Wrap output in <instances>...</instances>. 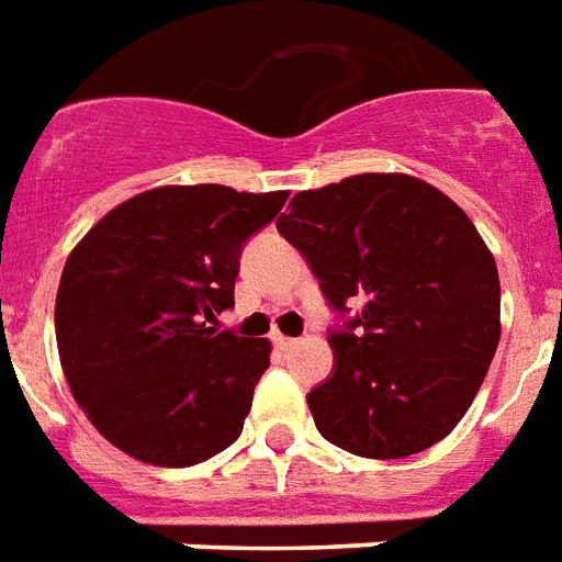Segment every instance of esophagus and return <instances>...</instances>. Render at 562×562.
Segmentation results:
<instances>
[{
	"mask_svg": "<svg viewBox=\"0 0 562 562\" xmlns=\"http://www.w3.org/2000/svg\"><path fill=\"white\" fill-rule=\"evenodd\" d=\"M297 345V338H289V336H273V348L277 350H291Z\"/></svg>",
	"mask_w": 562,
	"mask_h": 562,
	"instance_id": "1",
	"label": "esophagus"
}]
</instances>
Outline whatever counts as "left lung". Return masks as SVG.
<instances>
[{"label":"left lung","mask_w":562,"mask_h":562,"mask_svg":"<svg viewBox=\"0 0 562 562\" xmlns=\"http://www.w3.org/2000/svg\"><path fill=\"white\" fill-rule=\"evenodd\" d=\"M277 229L345 318L306 395L318 434L368 460L442 442L501 338L498 268L469 214L422 179L359 173L291 196Z\"/></svg>","instance_id":"8db88e82"}]
</instances>
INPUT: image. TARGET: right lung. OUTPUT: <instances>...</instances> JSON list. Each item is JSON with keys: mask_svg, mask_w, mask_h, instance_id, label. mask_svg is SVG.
Wrapping results in <instances>:
<instances>
[{"mask_svg": "<svg viewBox=\"0 0 562 562\" xmlns=\"http://www.w3.org/2000/svg\"><path fill=\"white\" fill-rule=\"evenodd\" d=\"M289 191L165 186L111 209L64 265L55 338L76 404L114 448L186 469L241 436L268 338L209 327L244 244Z\"/></svg>", "mask_w": 562, "mask_h": 562, "instance_id": "obj_1", "label": "right lung"}]
</instances>
